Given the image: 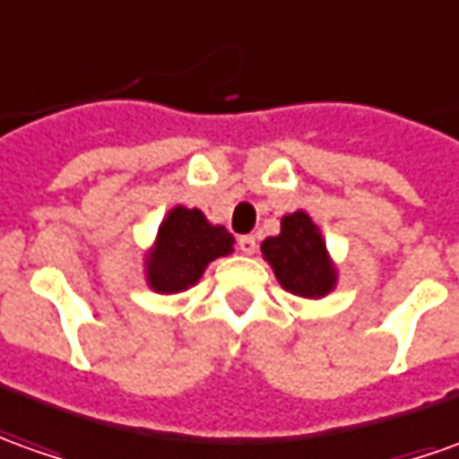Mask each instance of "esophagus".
<instances>
[{
	"label": "esophagus",
	"mask_w": 459,
	"mask_h": 459,
	"mask_svg": "<svg viewBox=\"0 0 459 459\" xmlns=\"http://www.w3.org/2000/svg\"><path fill=\"white\" fill-rule=\"evenodd\" d=\"M237 245H239V249H242L245 255H255V249H257V237L242 235L239 239H237Z\"/></svg>",
	"instance_id": "34e87169"
}]
</instances>
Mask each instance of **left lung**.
<instances>
[{"label":"left lung","instance_id":"left-lung-1","mask_svg":"<svg viewBox=\"0 0 459 459\" xmlns=\"http://www.w3.org/2000/svg\"><path fill=\"white\" fill-rule=\"evenodd\" d=\"M262 252L287 292L299 297H325L334 287L320 230L305 212L287 214L282 232L262 242Z\"/></svg>","mask_w":459,"mask_h":459}]
</instances>
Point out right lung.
Segmentation results:
<instances>
[{
  "instance_id": "add662e5",
  "label": "right lung",
  "mask_w": 459,
  "mask_h": 459,
  "mask_svg": "<svg viewBox=\"0 0 459 459\" xmlns=\"http://www.w3.org/2000/svg\"><path fill=\"white\" fill-rule=\"evenodd\" d=\"M232 235L212 227L199 210L175 207L157 235V247L147 264V280L157 292H182L202 277L204 267L232 252Z\"/></svg>"
}]
</instances>
